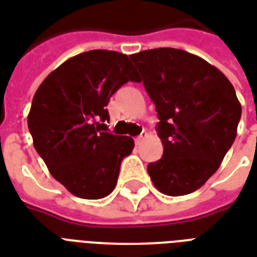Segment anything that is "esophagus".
Segmentation results:
<instances>
[{
  "label": "esophagus",
  "mask_w": 257,
  "mask_h": 257,
  "mask_svg": "<svg viewBox=\"0 0 257 257\" xmlns=\"http://www.w3.org/2000/svg\"><path fill=\"white\" fill-rule=\"evenodd\" d=\"M142 140H144V137H142V136L137 137L136 140H134V141H136V145H140L141 142H142Z\"/></svg>",
  "instance_id": "1"
}]
</instances>
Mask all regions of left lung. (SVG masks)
I'll return each instance as SVG.
<instances>
[{
	"label": "left lung",
	"instance_id": "8db88e82",
	"mask_svg": "<svg viewBox=\"0 0 257 257\" xmlns=\"http://www.w3.org/2000/svg\"><path fill=\"white\" fill-rule=\"evenodd\" d=\"M130 58L160 119L164 153L148 173L163 194H191L217 172L236 140V90L222 71L184 50L153 48Z\"/></svg>",
	"mask_w": 257,
	"mask_h": 257
}]
</instances>
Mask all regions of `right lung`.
Here are the masks:
<instances>
[{
	"instance_id": "obj_1",
	"label": "right lung",
	"mask_w": 257,
	"mask_h": 257,
	"mask_svg": "<svg viewBox=\"0 0 257 257\" xmlns=\"http://www.w3.org/2000/svg\"><path fill=\"white\" fill-rule=\"evenodd\" d=\"M137 71L127 55L90 50L69 58L36 90L28 128L48 171L82 199H101L113 191L121 160L134 149L130 137L104 130L105 107Z\"/></svg>"
}]
</instances>
